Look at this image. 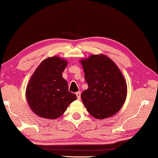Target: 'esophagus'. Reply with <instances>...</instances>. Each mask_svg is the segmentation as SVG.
Instances as JSON below:
<instances>
[{"label": "esophagus", "instance_id": "1", "mask_svg": "<svg viewBox=\"0 0 158 158\" xmlns=\"http://www.w3.org/2000/svg\"><path fill=\"white\" fill-rule=\"evenodd\" d=\"M76 95H77V98H78L79 100L80 99V98H81V92H77L76 93Z\"/></svg>", "mask_w": 158, "mask_h": 158}]
</instances>
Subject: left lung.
I'll return each instance as SVG.
<instances>
[{"label": "left lung", "mask_w": 158, "mask_h": 158, "mask_svg": "<svg viewBox=\"0 0 158 158\" xmlns=\"http://www.w3.org/2000/svg\"><path fill=\"white\" fill-rule=\"evenodd\" d=\"M80 62L89 86L81 95L87 111L98 119L113 116L127 98V85L121 70L104 54L91 55Z\"/></svg>", "instance_id": "obj_1"}]
</instances>
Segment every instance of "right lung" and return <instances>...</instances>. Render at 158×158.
<instances>
[{"label": "right lung", "mask_w": 158, "mask_h": 158, "mask_svg": "<svg viewBox=\"0 0 158 158\" xmlns=\"http://www.w3.org/2000/svg\"><path fill=\"white\" fill-rule=\"evenodd\" d=\"M67 65V61L62 57H48L29 79L25 93L27 103L42 118L57 119L77 99L76 95L68 91L67 81L62 77Z\"/></svg>", "instance_id": "1"}]
</instances>
